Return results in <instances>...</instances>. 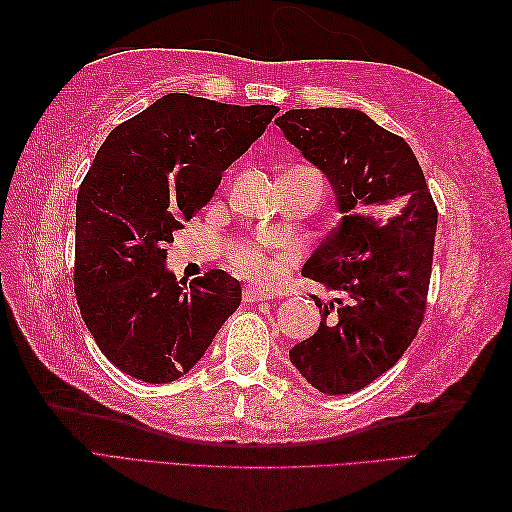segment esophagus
I'll use <instances>...</instances> for the list:
<instances>
[{
	"label": "esophagus",
	"instance_id": "esophagus-1",
	"mask_svg": "<svg viewBox=\"0 0 512 512\" xmlns=\"http://www.w3.org/2000/svg\"><path fill=\"white\" fill-rule=\"evenodd\" d=\"M275 294L269 292V290H262V288H256V286H247L243 288V301L245 303H256V301H269L273 299Z\"/></svg>",
	"mask_w": 512,
	"mask_h": 512
}]
</instances>
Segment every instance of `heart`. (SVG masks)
Instances as JSON below:
<instances>
[{"label":"heart","mask_w":512,"mask_h":512,"mask_svg":"<svg viewBox=\"0 0 512 512\" xmlns=\"http://www.w3.org/2000/svg\"><path fill=\"white\" fill-rule=\"evenodd\" d=\"M294 258V247H265L258 243H243L230 254L232 267L239 275L252 277L262 284H275L280 280L284 267Z\"/></svg>","instance_id":"b5f03b06"}]
</instances>
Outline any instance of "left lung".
<instances>
[{"label":"left lung","instance_id":"1","mask_svg":"<svg viewBox=\"0 0 512 512\" xmlns=\"http://www.w3.org/2000/svg\"><path fill=\"white\" fill-rule=\"evenodd\" d=\"M333 183L344 218L303 267L342 292L322 303L320 329L290 350L303 378L348 395L389 371L421 329L438 207L404 138L354 108H297L275 119Z\"/></svg>","mask_w":512,"mask_h":512}]
</instances>
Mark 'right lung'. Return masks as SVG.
Masks as SVG:
<instances>
[{"mask_svg": "<svg viewBox=\"0 0 512 512\" xmlns=\"http://www.w3.org/2000/svg\"><path fill=\"white\" fill-rule=\"evenodd\" d=\"M277 111L168 94L98 149L76 196L74 292L98 348L128 376L181 378L239 307L235 277L209 269L179 282L164 269V245Z\"/></svg>", "mask_w": 512, "mask_h": 512, "instance_id": "add662e5", "label": "right lung"}]
</instances>
